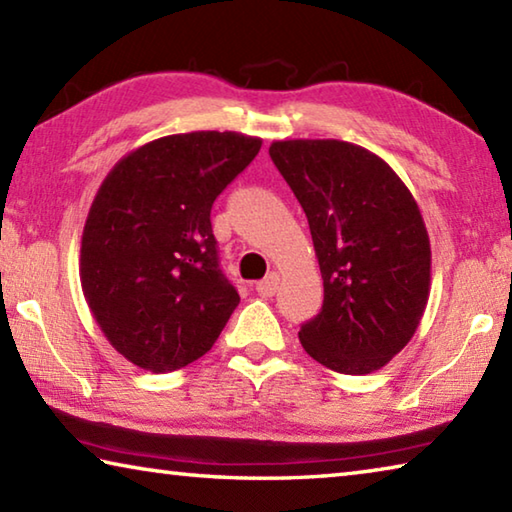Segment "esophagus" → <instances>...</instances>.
Returning a JSON list of instances; mask_svg holds the SVG:
<instances>
[{
	"instance_id": "34e87169",
	"label": "esophagus",
	"mask_w": 512,
	"mask_h": 512,
	"mask_svg": "<svg viewBox=\"0 0 512 512\" xmlns=\"http://www.w3.org/2000/svg\"><path fill=\"white\" fill-rule=\"evenodd\" d=\"M277 289H280V275H277L275 271L268 273L262 282H257V293L264 298L275 296Z\"/></svg>"
}]
</instances>
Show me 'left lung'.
Here are the masks:
<instances>
[{
  "mask_svg": "<svg viewBox=\"0 0 512 512\" xmlns=\"http://www.w3.org/2000/svg\"><path fill=\"white\" fill-rule=\"evenodd\" d=\"M268 153L307 214L323 275V307L300 327L302 348L343 375L375 372L411 341L429 300L420 207L363 146L284 140Z\"/></svg>",
  "mask_w": 512,
  "mask_h": 512,
  "instance_id": "1",
  "label": "left lung"
}]
</instances>
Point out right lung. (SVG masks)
Instances as JSON below:
<instances>
[{"instance_id": "obj_1", "label": "right lung", "mask_w": 512, "mask_h": 512, "mask_svg": "<svg viewBox=\"0 0 512 512\" xmlns=\"http://www.w3.org/2000/svg\"><path fill=\"white\" fill-rule=\"evenodd\" d=\"M259 149V137L232 131L167 135L121 158L101 183L83 228V296L135 366L171 372L201 359L239 305L210 212Z\"/></svg>"}]
</instances>
